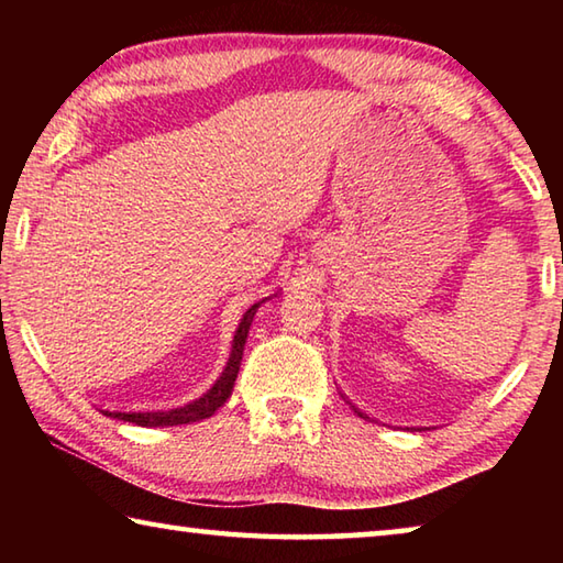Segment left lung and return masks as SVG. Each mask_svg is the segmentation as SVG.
<instances>
[{"mask_svg": "<svg viewBox=\"0 0 563 563\" xmlns=\"http://www.w3.org/2000/svg\"><path fill=\"white\" fill-rule=\"evenodd\" d=\"M352 409H355V415H357V417H362V419H367V417H365V412H360V409H357V407H352Z\"/></svg>", "mask_w": 563, "mask_h": 563, "instance_id": "8db88e82", "label": "left lung"}]
</instances>
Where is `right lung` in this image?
Returning <instances> with one entry per match:
<instances>
[{
  "instance_id": "1",
  "label": "right lung",
  "mask_w": 563,
  "mask_h": 563,
  "mask_svg": "<svg viewBox=\"0 0 563 563\" xmlns=\"http://www.w3.org/2000/svg\"><path fill=\"white\" fill-rule=\"evenodd\" d=\"M265 300H268V298H265ZM265 300H261V302H265ZM261 302L251 305V308L243 312V318H241V322H238V330L233 335L231 357H228L221 377H218L213 387L206 389L201 397L190 399L188 405H180V407H174V409H156V412H109V409H107L103 415L113 417V419H123V422H131V424H139V427H176V424L201 422V419L211 417L216 409L221 407L233 393L238 369H241V362H243L247 330H251V322L255 318V312H258Z\"/></svg>"
}]
</instances>
